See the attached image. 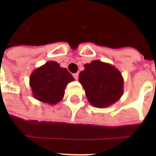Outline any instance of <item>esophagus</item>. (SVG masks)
<instances>
[{"label": "esophagus", "mask_w": 156, "mask_h": 156, "mask_svg": "<svg viewBox=\"0 0 156 156\" xmlns=\"http://www.w3.org/2000/svg\"><path fill=\"white\" fill-rule=\"evenodd\" d=\"M73 78H75L76 80H78V73H73Z\"/></svg>", "instance_id": "1"}]
</instances>
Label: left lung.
Returning <instances> with one entry per match:
<instances>
[{
  "label": "left lung",
  "instance_id": "left-lung-1",
  "mask_svg": "<svg viewBox=\"0 0 156 156\" xmlns=\"http://www.w3.org/2000/svg\"><path fill=\"white\" fill-rule=\"evenodd\" d=\"M84 68L79 73L78 82L92 106L103 108L121 99L124 91V79L118 69L99 60L85 64Z\"/></svg>",
  "mask_w": 156,
  "mask_h": 156
}]
</instances>
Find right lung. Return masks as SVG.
<instances>
[{
    "label": "right lung",
    "instance_id": "obj_1",
    "mask_svg": "<svg viewBox=\"0 0 156 156\" xmlns=\"http://www.w3.org/2000/svg\"><path fill=\"white\" fill-rule=\"evenodd\" d=\"M74 78L56 61H49L35 69L30 76L33 97L40 102L55 105L64 97L69 83Z\"/></svg>",
    "mask_w": 156,
    "mask_h": 156
}]
</instances>
